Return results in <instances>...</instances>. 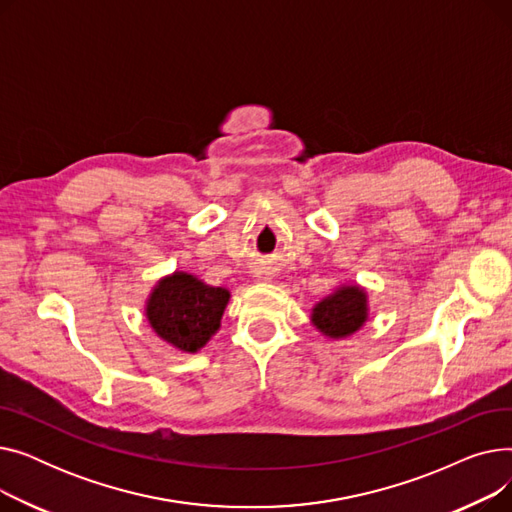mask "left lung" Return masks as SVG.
I'll list each match as a JSON object with an SVG mask.
<instances>
[{"label": "left lung", "instance_id": "1", "mask_svg": "<svg viewBox=\"0 0 512 512\" xmlns=\"http://www.w3.org/2000/svg\"><path fill=\"white\" fill-rule=\"evenodd\" d=\"M367 319V294L359 286H342L313 307V326L330 338L355 334Z\"/></svg>", "mask_w": 512, "mask_h": 512}]
</instances>
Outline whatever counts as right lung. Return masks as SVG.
Wrapping results in <instances>:
<instances>
[{
	"instance_id": "right-lung-1",
	"label": "right lung",
	"mask_w": 512,
	"mask_h": 512,
	"mask_svg": "<svg viewBox=\"0 0 512 512\" xmlns=\"http://www.w3.org/2000/svg\"><path fill=\"white\" fill-rule=\"evenodd\" d=\"M230 292L207 286L191 274L174 272L159 280L147 301L155 334L184 353H197L218 332Z\"/></svg>"
}]
</instances>
